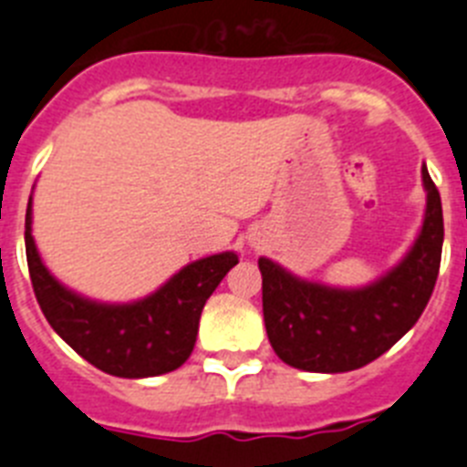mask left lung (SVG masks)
<instances>
[{
    "label": "left lung",
    "mask_w": 467,
    "mask_h": 467,
    "mask_svg": "<svg viewBox=\"0 0 467 467\" xmlns=\"http://www.w3.org/2000/svg\"><path fill=\"white\" fill-rule=\"evenodd\" d=\"M427 209L422 230L399 265L358 289L304 280L270 258L264 275V320L270 347L308 373H347L368 366L418 323L440 275L444 215L440 190L422 166Z\"/></svg>",
    "instance_id": "obj_1"
}]
</instances>
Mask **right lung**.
<instances>
[{
    "mask_svg": "<svg viewBox=\"0 0 467 467\" xmlns=\"http://www.w3.org/2000/svg\"><path fill=\"white\" fill-rule=\"evenodd\" d=\"M26 256L35 296L54 332L94 368L130 379L171 373L190 358L203 304L227 270L240 264L234 252L213 254L132 304L85 299L42 264L33 240V199L26 211Z\"/></svg>",
    "mask_w": 467,
    "mask_h": 467,
    "instance_id": "right-lung-1",
    "label": "right lung"
}]
</instances>
